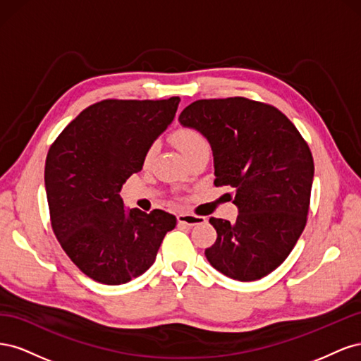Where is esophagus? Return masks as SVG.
<instances>
[{
  "label": "esophagus",
  "mask_w": 361,
  "mask_h": 361,
  "mask_svg": "<svg viewBox=\"0 0 361 361\" xmlns=\"http://www.w3.org/2000/svg\"><path fill=\"white\" fill-rule=\"evenodd\" d=\"M178 221L179 224L183 226H195V224H202L206 221L204 216H199V215H192V214H179L178 215Z\"/></svg>",
  "instance_id": "obj_1"
}]
</instances>
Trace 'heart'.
<instances>
[{"label": "heart", "mask_w": 361, "mask_h": 361, "mask_svg": "<svg viewBox=\"0 0 361 361\" xmlns=\"http://www.w3.org/2000/svg\"><path fill=\"white\" fill-rule=\"evenodd\" d=\"M171 140L174 146H176L183 157L187 158L188 161L195 155L199 154V152L204 150V149H209L207 147V141L204 140V137L199 133V130H195L194 128H190V126H180L178 129L173 130L171 134ZM157 143H152L149 145V147L146 149L145 152V164L147 166V164L152 162V159H154V157L157 155Z\"/></svg>", "instance_id": "b5f03b06"}]
</instances>
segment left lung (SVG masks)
Returning a JSON list of instances; mask_svg holds the SVG:
<instances>
[{"instance_id":"obj_1","label":"left lung","mask_w":361,"mask_h":361,"mask_svg":"<svg viewBox=\"0 0 361 361\" xmlns=\"http://www.w3.org/2000/svg\"><path fill=\"white\" fill-rule=\"evenodd\" d=\"M209 140L215 187H232L235 223L209 218L216 241L206 259L224 276L255 281L289 256L310 206L313 157L307 141L279 108L243 96L200 99L179 116Z\"/></svg>"}]
</instances>
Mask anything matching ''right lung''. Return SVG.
Instances as JSON below:
<instances>
[{
  "label": "right lung",
  "instance_id": "obj_1",
  "mask_svg": "<svg viewBox=\"0 0 361 361\" xmlns=\"http://www.w3.org/2000/svg\"><path fill=\"white\" fill-rule=\"evenodd\" d=\"M179 97L104 99L87 106L51 145L45 187L51 226L87 277L123 285L146 272L176 216L123 207L118 191L176 114Z\"/></svg>",
  "mask_w": 361,
  "mask_h": 361
}]
</instances>
